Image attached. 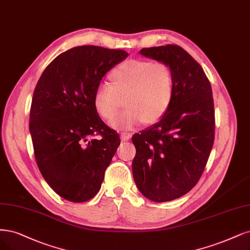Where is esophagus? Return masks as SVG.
<instances>
[{"label": "esophagus", "instance_id": "obj_1", "mask_svg": "<svg viewBox=\"0 0 250 250\" xmlns=\"http://www.w3.org/2000/svg\"><path fill=\"white\" fill-rule=\"evenodd\" d=\"M130 137H131V133H129V132H122V133H121V139H122V141H128V140H130Z\"/></svg>", "mask_w": 250, "mask_h": 250}]
</instances>
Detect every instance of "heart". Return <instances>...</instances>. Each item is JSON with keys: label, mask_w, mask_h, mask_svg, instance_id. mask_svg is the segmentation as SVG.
Listing matches in <instances>:
<instances>
[{"label": "heart", "mask_w": 250, "mask_h": 250, "mask_svg": "<svg viewBox=\"0 0 250 250\" xmlns=\"http://www.w3.org/2000/svg\"><path fill=\"white\" fill-rule=\"evenodd\" d=\"M110 84L100 83L93 96L97 114L110 120L125 100L126 109L110 121L116 129H132L144 122L157 123L167 114L175 93L173 70L165 62L131 59L109 73Z\"/></svg>", "instance_id": "heart-1"}]
</instances>
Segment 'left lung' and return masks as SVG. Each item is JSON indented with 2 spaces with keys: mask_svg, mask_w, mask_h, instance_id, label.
I'll use <instances>...</instances> for the list:
<instances>
[{
  "mask_svg": "<svg viewBox=\"0 0 250 250\" xmlns=\"http://www.w3.org/2000/svg\"><path fill=\"white\" fill-rule=\"evenodd\" d=\"M140 54L170 66L175 93L160 121L132 136V174L147 199L168 202L190 191L207 165L215 133L212 89L202 66L179 45L143 48Z\"/></svg>",
  "mask_w": 250,
  "mask_h": 250,
  "instance_id": "left-lung-1",
  "label": "left lung"
}]
</instances>
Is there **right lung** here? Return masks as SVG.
<instances>
[{"mask_svg":"<svg viewBox=\"0 0 250 250\" xmlns=\"http://www.w3.org/2000/svg\"><path fill=\"white\" fill-rule=\"evenodd\" d=\"M127 57L122 49L76 46L59 55L37 83L30 110L34 154L46 183L67 201L97 194L121 143L94 108L93 96L104 74Z\"/></svg>","mask_w":250,"mask_h":250,"instance_id":"1","label":"right lung"}]
</instances>
